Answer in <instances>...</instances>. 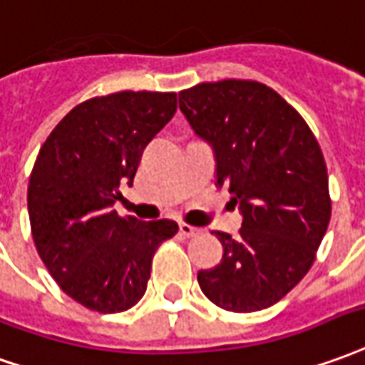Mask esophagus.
Instances as JSON below:
<instances>
[{"label": "esophagus", "mask_w": 365, "mask_h": 365, "mask_svg": "<svg viewBox=\"0 0 365 365\" xmlns=\"http://www.w3.org/2000/svg\"><path fill=\"white\" fill-rule=\"evenodd\" d=\"M180 233L183 237H195L200 235V229L193 225H187V223H180Z\"/></svg>", "instance_id": "34e87169"}]
</instances>
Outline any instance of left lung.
<instances>
[{
    "label": "left lung",
    "mask_w": 365,
    "mask_h": 365,
    "mask_svg": "<svg viewBox=\"0 0 365 365\" xmlns=\"http://www.w3.org/2000/svg\"><path fill=\"white\" fill-rule=\"evenodd\" d=\"M180 110L213 148L217 185H229L243 215L237 237L215 231L223 259L197 272L201 290L231 312L272 307L304 279L330 223L322 150L304 118L257 81L191 86Z\"/></svg>",
    "instance_id": "left-lung-1"
}]
</instances>
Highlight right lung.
Segmentation results:
<instances>
[{
    "label": "right lung",
    "instance_id": "right-lung-1",
    "mask_svg": "<svg viewBox=\"0 0 365 365\" xmlns=\"http://www.w3.org/2000/svg\"><path fill=\"white\" fill-rule=\"evenodd\" d=\"M175 108V93L94 96L76 104L41 146L27 187L33 241L63 292L85 308L114 314L134 307L156 249L178 233L170 219L140 221L112 209Z\"/></svg>",
    "mask_w": 365,
    "mask_h": 365
}]
</instances>
